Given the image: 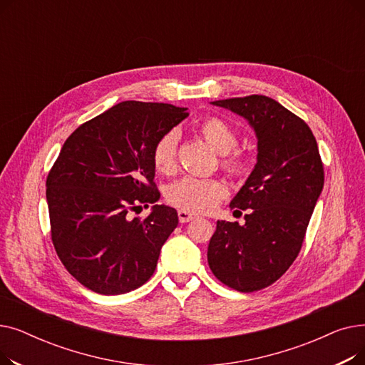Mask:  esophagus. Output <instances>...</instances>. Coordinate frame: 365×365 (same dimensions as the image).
I'll list each match as a JSON object with an SVG mask.
<instances>
[{"mask_svg":"<svg viewBox=\"0 0 365 365\" xmlns=\"http://www.w3.org/2000/svg\"><path fill=\"white\" fill-rule=\"evenodd\" d=\"M179 220H180V223H186V222H190V220H194L197 216L195 215H192V213H189V212H186V210H179Z\"/></svg>","mask_w":365,"mask_h":365,"instance_id":"1","label":"esophagus"}]
</instances>
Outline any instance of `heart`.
I'll return each mask as SVG.
<instances>
[{
	"label": "heart",
	"instance_id": "b5f03b06",
	"mask_svg": "<svg viewBox=\"0 0 365 365\" xmlns=\"http://www.w3.org/2000/svg\"><path fill=\"white\" fill-rule=\"evenodd\" d=\"M200 133L205 142L220 155H223V167L240 175L247 167L245 158L240 152H235L238 138L235 130L220 118H207L198 125ZM178 130L164 133L152 149V163L157 171L170 175L176 167L178 155ZM227 194V189L219 179H207L197 176H185L167 187V201L175 207L190 213H207L213 210L222 198Z\"/></svg>",
	"mask_w": 365,
	"mask_h": 365
}]
</instances>
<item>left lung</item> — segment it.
I'll return each instance as SVG.
<instances>
[{
	"label": "left lung",
	"instance_id": "obj_1",
	"mask_svg": "<svg viewBox=\"0 0 365 365\" xmlns=\"http://www.w3.org/2000/svg\"><path fill=\"white\" fill-rule=\"evenodd\" d=\"M212 105L240 115L257 139V163L231 201L232 208L248 210L245 223L217 220L207 252L219 281L252 293L274 284L297 257L324 168L308 124L277 101L253 94Z\"/></svg>",
	"mask_w": 365,
	"mask_h": 365
}]
</instances>
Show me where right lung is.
I'll return each instance as SVG.
<instances>
[{
    "mask_svg": "<svg viewBox=\"0 0 365 365\" xmlns=\"http://www.w3.org/2000/svg\"><path fill=\"white\" fill-rule=\"evenodd\" d=\"M187 108L127 101L76 128L47 178L51 240L68 272L88 290L115 296L155 272L179 217L157 204L152 149ZM153 203L148 218L129 212Z\"/></svg>",
    "mask_w": 365,
    "mask_h": 365,
    "instance_id": "add662e5",
    "label": "right lung"
}]
</instances>
